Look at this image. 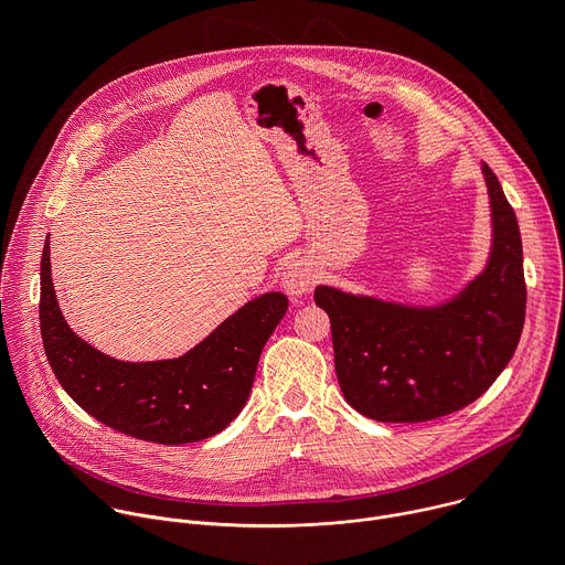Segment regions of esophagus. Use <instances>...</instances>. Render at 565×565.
Here are the masks:
<instances>
[{
  "instance_id": "1",
  "label": "esophagus",
  "mask_w": 565,
  "mask_h": 565,
  "mask_svg": "<svg viewBox=\"0 0 565 565\" xmlns=\"http://www.w3.org/2000/svg\"><path fill=\"white\" fill-rule=\"evenodd\" d=\"M315 279H317L315 268H312V264L306 262V259H295V262H290V264L286 266V270H284V277H281L286 292H288V295H295V297H297V295H306V292L312 288Z\"/></svg>"
}]
</instances>
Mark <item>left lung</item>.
Segmentation results:
<instances>
[{
  "mask_svg": "<svg viewBox=\"0 0 565 565\" xmlns=\"http://www.w3.org/2000/svg\"><path fill=\"white\" fill-rule=\"evenodd\" d=\"M494 248L454 301L409 308L317 286L331 317L338 382L349 405L380 423H425L486 393L512 360L525 321L523 246L516 214L490 166Z\"/></svg>",
  "mask_w": 565,
  "mask_h": 565,
  "instance_id": "8db88e82",
  "label": "left lung"
}]
</instances>
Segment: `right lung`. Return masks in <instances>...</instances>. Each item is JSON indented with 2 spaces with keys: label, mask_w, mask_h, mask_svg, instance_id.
Wrapping results in <instances>:
<instances>
[{
  "label": "right lung",
  "mask_w": 565,
  "mask_h": 565,
  "mask_svg": "<svg viewBox=\"0 0 565 565\" xmlns=\"http://www.w3.org/2000/svg\"><path fill=\"white\" fill-rule=\"evenodd\" d=\"M286 310V295L266 292L183 358L118 362L66 327L51 281L49 236L42 250L40 331L57 382L89 416L147 443H199L223 431L244 409L259 355Z\"/></svg>",
  "instance_id": "add662e5"
}]
</instances>
